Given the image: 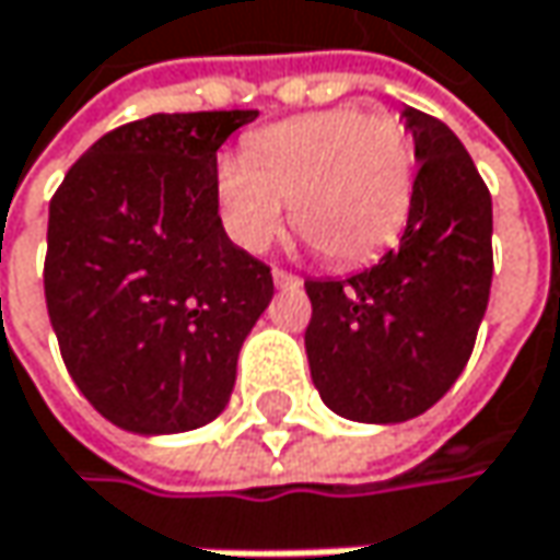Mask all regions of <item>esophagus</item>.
I'll return each mask as SVG.
<instances>
[{
  "instance_id": "34e87169",
  "label": "esophagus",
  "mask_w": 560,
  "mask_h": 560,
  "mask_svg": "<svg viewBox=\"0 0 560 560\" xmlns=\"http://www.w3.org/2000/svg\"><path fill=\"white\" fill-rule=\"evenodd\" d=\"M272 281H276V288H301L304 281L301 276H294V272H284V269H272Z\"/></svg>"
}]
</instances>
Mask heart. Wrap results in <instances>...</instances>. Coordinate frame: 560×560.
I'll return each instance as SVG.
<instances>
[{
    "mask_svg": "<svg viewBox=\"0 0 560 560\" xmlns=\"http://www.w3.org/2000/svg\"><path fill=\"white\" fill-rule=\"evenodd\" d=\"M218 212L228 237L262 253L291 224L332 266H358L389 247L411 212L415 149L399 119L336 107L256 132L244 158L218 164Z\"/></svg>",
    "mask_w": 560,
    "mask_h": 560,
    "instance_id": "b5f03b06",
    "label": "heart"
}]
</instances>
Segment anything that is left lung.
Masks as SVG:
<instances>
[{"mask_svg": "<svg viewBox=\"0 0 560 560\" xmlns=\"http://www.w3.org/2000/svg\"><path fill=\"white\" fill-rule=\"evenodd\" d=\"M415 199L399 247L342 281H304L313 386L342 418L396 424L463 374L491 291V192L441 119L402 110Z\"/></svg>", "mask_w": 560, "mask_h": 560, "instance_id": "left-lung-1", "label": "left lung"}]
</instances>
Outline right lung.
Listing matches in <instances>:
<instances>
[{
	"label": "right lung",
	"instance_id": "right-lung-1",
	"mask_svg": "<svg viewBox=\"0 0 560 560\" xmlns=\"http://www.w3.org/2000/svg\"><path fill=\"white\" fill-rule=\"evenodd\" d=\"M256 110L151 114L101 136L50 199L44 294L82 396L132 434L218 418L272 272L224 234L218 149Z\"/></svg>",
	"mask_w": 560,
	"mask_h": 560
}]
</instances>
